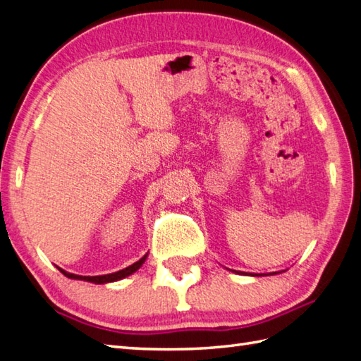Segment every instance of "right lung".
<instances>
[{"label":"right lung","mask_w":361,"mask_h":361,"mask_svg":"<svg viewBox=\"0 0 361 361\" xmlns=\"http://www.w3.org/2000/svg\"><path fill=\"white\" fill-rule=\"evenodd\" d=\"M147 255L142 257L141 259H138L137 263H133L132 266L126 267V269H121L118 272H114V274H107V275H97V276H82V275H75V274H69L66 272L63 269H60L66 276H69V279H73V280H85V281H90V283H97V284H103V283H109V281H116V280H121L124 279V276H128L130 274L135 272L137 269H140V266L145 263Z\"/></svg>","instance_id":"obj_1"}]
</instances>
